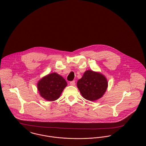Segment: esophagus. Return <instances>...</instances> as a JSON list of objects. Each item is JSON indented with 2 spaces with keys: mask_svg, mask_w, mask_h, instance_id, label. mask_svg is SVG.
I'll use <instances>...</instances> for the list:
<instances>
[{
  "mask_svg": "<svg viewBox=\"0 0 146 146\" xmlns=\"http://www.w3.org/2000/svg\"><path fill=\"white\" fill-rule=\"evenodd\" d=\"M75 84H76V83H75V81H74V80H73V81L70 82V85L74 86H75Z\"/></svg>",
  "mask_w": 146,
  "mask_h": 146,
  "instance_id": "34e87169",
  "label": "esophagus"
}]
</instances>
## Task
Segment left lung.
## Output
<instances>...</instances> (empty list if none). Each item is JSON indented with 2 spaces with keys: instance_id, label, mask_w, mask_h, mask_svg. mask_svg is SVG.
Masks as SVG:
<instances>
[{
  "instance_id": "8db88e82",
  "label": "left lung",
  "mask_w": 146,
  "mask_h": 146,
  "mask_svg": "<svg viewBox=\"0 0 146 146\" xmlns=\"http://www.w3.org/2000/svg\"><path fill=\"white\" fill-rule=\"evenodd\" d=\"M108 86L106 78L102 74L92 70H86L77 82V87L83 97L94 101L101 98Z\"/></svg>"
}]
</instances>
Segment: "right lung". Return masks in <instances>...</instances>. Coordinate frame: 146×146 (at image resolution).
<instances>
[{"mask_svg":"<svg viewBox=\"0 0 146 146\" xmlns=\"http://www.w3.org/2000/svg\"><path fill=\"white\" fill-rule=\"evenodd\" d=\"M67 86V83L63 78L56 73H52L39 80L37 89L43 99L51 102L60 98Z\"/></svg>","mask_w":146,"mask_h":146,"instance_id":"right-lung-1","label":"right lung"}]
</instances>
